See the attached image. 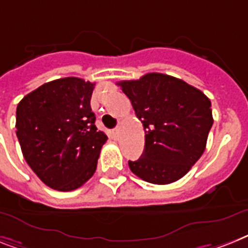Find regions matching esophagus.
<instances>
[{
	"label": "esophagus",
	"mask_w": 248,
	"mask_h": 248,
	"mask_svg": "<svg viewBox=\"0 0 248 248\" xmlns=\"http://www.w3.org/2000/svg\"><path fill=\"white\" fill-rule=\"evenodd\" d=\"M112 134H113V136L116 139H118V136H120V127H116L112 130Z\"/></svg>",
	"instance_id": "esophagus-1"
}]
</instances>
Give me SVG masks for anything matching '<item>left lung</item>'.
I'll use <instances>...</instances> for the list:
<instances>
[{"mask_svg":"<svg viewBox=\"0 0 248 248\" xmlns=\"http://www.w3.org/2000/svg\"><path fill=\"white\" fill-rule=\"evenodd\" d=\"M145 130L142 155L128 167L146 182L168 185L200 159L213 126L210 99L181 78L152 72L120 81Z\"/></svg>","mask_w":248,"mask_h":248,"instance_id":"1","label":"left lung"}]
</instances>
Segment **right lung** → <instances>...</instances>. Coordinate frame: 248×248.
I'll return each mask as SVG.
<instances>
[{"instance_id":"add662e5","label":"right lung","mask_w":248,"mask_h":248,"mask_svg":"<svg viewBox=\"0 0 248 248\" xmlns=\"http://www.w3.org/2000/svg\"><path fill=\"white\" fill-rule=\"evenodd\" d=\"M94 82L78 78L46 82L20 100L16 136L33 172L53 190L72 191L92 178L107 135L92 112Z\"/></svg>"}]
</instances>
